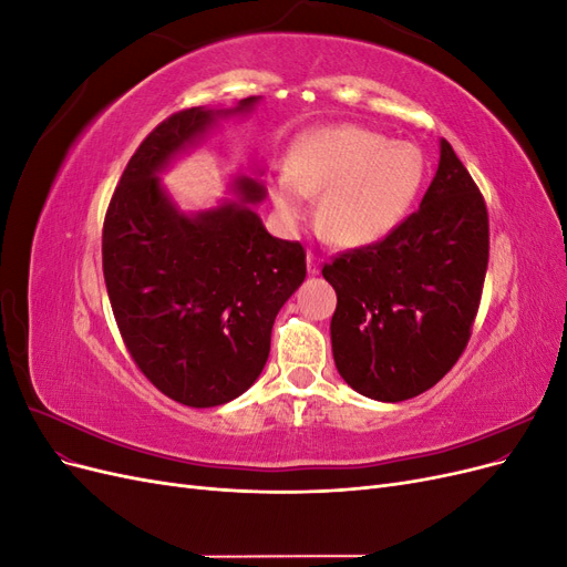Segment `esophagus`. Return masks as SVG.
<instances>
[{
    "mask_svg": "<svg viewBox=\"0 0 567 567\" xmlns=\"http://www.w3.org/2000/svg\"><path fill=\"white\" fill-rule=\"evenodd\" d=\"M321 269V257L317 252H307V271L312 274V277H317Z\"/></svg>",
    "mask_w": 567,
    "mask_h": 567,
    "instance_id": "esophagus-1",
    "label": "esophagus"
}]
</instances>
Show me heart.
Here are the masks:
<instances>
[{
    "label": "heart",
    "instance_id": "obj_1",
    "mask_svg": "<svg viewBox=\"0 0 567 567\" xmlns=\"http://www.w3.org/2000/svg\"><path fill=\"white\" fill-rule=\"evenodd\" d=\"M425 173L421 151L409 142L357 125L305 134L290 156V173L271 179L274 208L298 225L321 196V227L340 246L381 241L414 203Z\"/></svg>",
    "mask_w": 567,
    "mask_h": 567
}]
</instances>
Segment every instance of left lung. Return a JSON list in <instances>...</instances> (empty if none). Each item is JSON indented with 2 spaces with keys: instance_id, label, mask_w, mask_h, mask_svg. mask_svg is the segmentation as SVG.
<instances>
[{
  "instance_id": "1",
  "label": "left lung",
  "mask_w": 567,
  "mask_h": 567,
  "mask_svg": "<svg viewBox=\"0 0 567 567\" xmlns=\"http://www.w3.org/2000/svg\"><path fill=\"white\" fill-rule=\"evenodd\" d=\"M489 260L487 205L447 140L416 213L383 241L323 265L336 288V369L352 390L404 402L466 350Z\"/></svg>"
}]
</instances>
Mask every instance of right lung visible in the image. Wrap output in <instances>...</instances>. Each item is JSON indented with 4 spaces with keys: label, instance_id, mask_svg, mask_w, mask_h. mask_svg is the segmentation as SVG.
Listing matches in <instances>:
<instances>
[{
    "label": "right lung",
    "instance_id": "add662e5",
    "mask_svg": "<svg viewBox=\"0 0 567 567\" xmlns=\"http://www.w3.org/2000/svg\"><path fill=\"white\" fill-rule=\"evenodd\" d=\"M236 109H186L153 130L130 158L104 219V279L120 336L169 400L208 409L236 400L262 373L271 326L305 281V248L271 236L255 203L265 186L234 182L236 200L186 215L161 173Z\"/></svg>",
    "mask_w": 567,
    "mask_h": 567
}]
</instances>
